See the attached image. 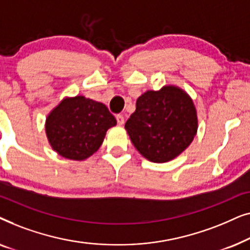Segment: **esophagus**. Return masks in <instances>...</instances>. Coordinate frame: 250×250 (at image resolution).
<instances>
[{
  "mask_svg": "<svg viewBox=\"0 0 250 250\" xmlns=\"http://www.w3.org/2000/svg\"><path fill=\"white\" fill-rule=\"evenodd\" d=\"M116 119H117L118 125H124V123H125L124 116H123V115H117V116H116Z\"/></svg>",
  "mask_w": 250,
  "mask_h": 250,
  "instance_id": "1",
  "label": "esophagus"
}]
</instances>
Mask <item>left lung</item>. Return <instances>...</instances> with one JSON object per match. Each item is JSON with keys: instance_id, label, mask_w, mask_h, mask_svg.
I'll return each instance as SVG.
<instances>
[{"instance_id": "obj_1", "label": "left lung", "mask_w": 250, "mask_h": 250, "mask_svg": "<svg viewBox=\"0 0 250 250\" xmlns=\"http://www.w3.org/2000/svg\"><path fill=\"white\" fill-rule=\"evenodd\" d=\"M135 149L152 163L169 162L193 141L198 129L192 99L182 88L166 85L146 91L125 124Z\"/></svg>"}]
</instances>
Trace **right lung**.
<instances>
[{
	"label": "right lung",
	"instance_id": "obj_1",
	"mask_svg": "<svg viewBox=\"0 0 250 250\" xmlns=\"http://www.w3.org/2000/svg\"><path fill=\"white\" fill-rule=\"evenodd\" d=\"M117 124L101 102L83 95L64 98L45 122L50 146L63 158L84 160L100 148L105 133Z\"/></svg>",
	"mask_w": 250,
	"mask_h": 250
}]
</instances>
